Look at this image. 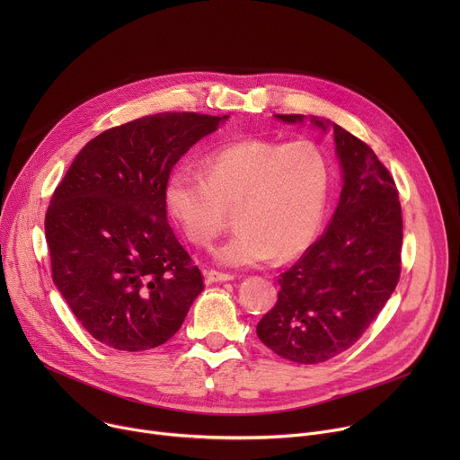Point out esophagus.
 Listing matches in <instances>:
<instances>
[{
  "mask_svg": "<svg viewBox=\"0 0 460 460\" xmlns=\"http://www.w3.org/2000/svg\"><path fill=\"white\" fill-rule=\"evenodd\" d=\"M206 275H208V279H209L211 282H227V280H233V279H234L233 275L222 273V271H217V270H211V271H208Z\"/></svg>",
  "mask_w": 460,
  "mask_h": 460,
  "instance_id": "1",
  "label": "esophagus"
}]
</instances>
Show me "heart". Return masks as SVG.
Returning <instances> with one entry per match:
<instances>
[{
	"instance_id": "1",
	"label": "heart",
	"mask_w": 460,
	"mask_h": 460,
	"mask_svg": "<svg viewBox=\"0 0 460 460\" xmlns=\"http://www.w3.org/2000/svg\"><path fill=\"white\" fill-rule=\"evenodd\" d=\"M330 187L332 167L316 144L247 138L208 153L202 172L174 169L165 206L200 247L215 242L234 209L238 229L215 254L224 266L245 268L304 252L322 224Z\"/></svg>"
}]
</instances>
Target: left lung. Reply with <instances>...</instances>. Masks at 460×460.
Returning <instances> with one entry per match:
<instances>
[{
	"label": "left lung",
	"instance_id": "8db88e82",
	"mask_svg": "<svg viewBox=\"0 0 460 460\" xmlns=\"http://www.w3.org/2000/svg\"><path fill=\"white\" fill-rule=\"evenodd\" d=\"M295 123L302 114H277ZM313 123L325 128L316 118ZM344 185L325 233L279 279V300L256 335L279 357L320 364L349 349L401 279L399 189L373 149L333 123Z\"/></svg>",
	"mask_w": 460,
	"mask_h": 460
}]
</instances>
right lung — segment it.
<instances>
[{"label": "right lung", "instance_id": "right-lung-1", "mask_svg": "<svg viewBox=\"0 0 460 460\" xmlns=\"http://www.w3.org/2000/svg\"><path fill=\"white\" fill-rule=\"evenodd\" d=\"M226 118L158 112L107 128L54 189L45 215L52 280L103 346H162L202 293L204 277L167 222L165 183Z\"/></svg>", "mask_w": 460, "mask_h": 460}]
</instances>
